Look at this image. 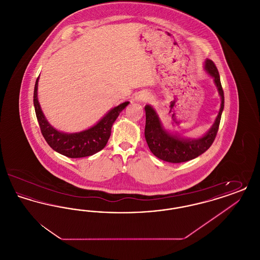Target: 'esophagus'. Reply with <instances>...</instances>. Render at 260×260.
Returning a JSON list of instances; mask_svg holds the SVG:
<instances>
[{
    "label": "esophagus",
    "mask_w": 260,
    "mask_h": 260,
    "mask_svg": "<svg viewBox=\"0 0 260 260\" xmlns=\"http://www.w3.org/2000/svg\"><path fill=\"white\" fill-rule=\"evenodd\" d=\"M137 100H147L149 99V95L147 93H144V92H140L137 96H136Z\"/></svg>",
    "instance_id": "1"
}]
</instances>
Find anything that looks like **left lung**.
<instances>
[{
    "label": "left lung",
    "mask_w": 260,
    "mask_h": 260,
    "mask_svg": "<svg viewBox=\"0 0 260 260\" xmlns=\"http://www.w3.org/2000/svg\"><path fill=\"white\" fill-rule=\"evenodd\" d=\"M205 69L213 78L221 98V106L214 124L203 137L198 139H188L168 133L164 128L155 110L150 105L145 106V139L151 152L162 161L175 164L193 160L210 148L215 139L224 108V92L218 70L213 61L207 59L205 62Z\"/></svg>",
    "instance_id": "obj_1"
}]
</instances>
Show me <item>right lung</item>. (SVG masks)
Listing matches in <instances>:
<instances>
[{
  "label": "right lung",
  "mask_w": 260,
  "mask_h": 260,
  "mask_svg": "<svg viewBox=\"0 0 260 260\" xmlns=\"http://www.w3.org/2000/svg\"><path fill=\"white\" fill-rule=\"evenodd\" d=\"M38 81L39 77L34 88L35 112L42 135L51 148L68 158H83L91 156L106 146L111 136L112 125L127 106L128 101L114 107L90 128L81 133L65 134L53 128L45 118L38 101Z\"/></svg>",
  "instance_id": "obj_1"
}]
</instances>
